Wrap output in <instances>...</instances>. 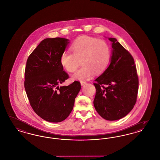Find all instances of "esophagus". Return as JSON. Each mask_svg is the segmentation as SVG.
<instances>
[{
  "mask_svg": "<svg viewBox=\"0 0 160 160\" xmlns=\"http://www.w3.org/2000/svg\"><path fill=\"white\" fill-rule=\"evenodd\" d=\"M80 83H81V85H82V86H84V84H86L87 83V82H84V81H82V82H80Z\"/></svg>",
  "mask_w": 160,
  "mask_h": 160,
  "instance_id": "34e87169",
  "label": "esophagus"
}]
</instances>
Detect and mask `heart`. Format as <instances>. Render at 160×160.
Returning <instances> with one entry per match:
<instances>
[{
	"instance_id": "b5f03b06",
	"label": "heart",
	"mask_w": 160,
	"mask_h": 160,
	"mask_svg": "<svg viewBox=\"0 0 160 160\" xmlns=\"http://www.w3.org/2000/svg\"><path fill=\"white\" fill-rule=\"evenodd\" d=\"M70 52L62 53L60 62L64 68L74 72L80 64L83 66L72 76L74 79L84 80L95 74L103 72L108 67L111 52L108 44L104 40L89 36L77 38L71 45Z\"/></svg>"
}]
</instances>
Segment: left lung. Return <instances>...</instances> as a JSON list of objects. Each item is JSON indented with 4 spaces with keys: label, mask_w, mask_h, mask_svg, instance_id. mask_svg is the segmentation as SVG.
I'll return each mask as SVG.
<instances>
[{
    "label": "left lung",
    "mask_w": 160,
    "mask_h": 160,
    "mask_svg": "<svg viewBox=\"0 0 160 160\" xmlns=\"http://www.w3.org/2000/svg\"><path fill=\"white\" fill-rule=\"evenodd\" d=\"M112 42L111 63L95 80L93 101L98 113L103 118L114 121L123 118L136 102L139 79L134 59L115 38Z\"/></svg>",
    "instance_id": "obj_1"
}]
</instances>
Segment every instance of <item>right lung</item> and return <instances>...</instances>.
I'll list each match as a JSON object with an SVG mask.
<instances>
[{"mask_svg":"<svg viewBox=\"0 0 160 160\" xmlns=\"http://www.w3.org/2000/svg\"><path fill=\"white\" fill-rule=\"evenodd\" d=\"M67 38H45L28 58L24 73V88L34 111L46 121L58 122L72 111L81 89L75 81L66 86L69 78L60 58L69 43Z\"/></svg>","mask_w":160,"mask_h":160,"instance_id":"right-lung-1","label":"right lung"}]
</instances>
